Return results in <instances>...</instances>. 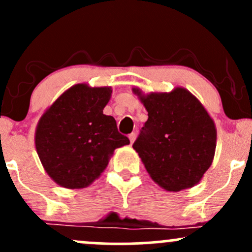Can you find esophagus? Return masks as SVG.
Wrapping results in <instances>:
<instances>
[{"label": "esophagus", "mask_w": 252, "mask_h": 252, "mask_svg": "<svg viewBox=\"0 0 252 252\" xmlns=\"http://www.w3.org/2000/svg\"><path fill=\"white\" fill-rule=\"evenodd\" d=\"M129 140H130V143H131V144L135 142V140H136V134H135V132H132V134L129 135Z\"/></svg>", "instance_id": "esophagus-1"}]
</instances>
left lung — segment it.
Segmentation results:
<instances>
[{
    "label": "left lung",
    "mask_w": 252,
    "mask_h": 252,
    "mask_svg": "<svg viewBox=\"0 0 252 252\" xmlns=\"http://www.w3.org/2000/svg\"><path fill=\"white\" fill-rule=\"evenodd\" d=\"M148 112L132 144L150 178L163 189L179 192L195 186L212 164L217 129L212 117L189 90L150 92L132 88Z\"/></svg>",
    "instance_id": "1"
}]
</instances>
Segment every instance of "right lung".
Returning <instances> with one entry per match:
<instances>
[{"label": "right lung", "instance_id": "add662e5", "mask_svg": "<svg viewBox=\"0 0 252 252\" xmlns=\"http://www.w3.org/2000/svg\"><path fill=\"white\" fill-rule=\"evenodd\" d=\"M111 94L110 86L76 84L40 117L34 137L36 153L59 186H90L108 167L115 149L130 143L118 132L115 118L103 114Z\"/></svg>", "mask_w": 252, "mask_h": 252}]
</instances>
